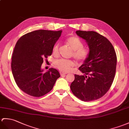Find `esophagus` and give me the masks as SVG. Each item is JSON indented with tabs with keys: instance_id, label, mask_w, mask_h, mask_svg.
Masks as SVG:
<instances>
[{
	"instance_id": "esophagus-1",
	"label": "esophagus",
	"mask_w": 129,
	"mask_h": 129,
	"mask_svg": "<svg viewBox=\"0 0 129 129\" xmlns=\"http://www.w3.org/2000/svg\"><path fill=\"white\" fill-rule=\"evenodd\" d=\"M67 74L66 73H61V72H60V75L61 76H65V75Z\"/></svg>"
}]
</instances>
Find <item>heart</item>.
<instances>
[{
    "mask_svg": "<svg viewBox=\"0 0 129 129\" xmlns=\"http://www.w3.org/2000/svg\"><path fill=\"white\" fill-rule=\"evenodd\" d=\"M65 42L71 48L73 49L71 55L77 61H84L88 57L89 54V49L88 48L83 47V43L80 39L75 36H71L68 38ZM53 54L58 56L59 54V44L56 43L53 47ZM55 67L63 73H67L70 71L71 68L73 67L75 64L73 61L67 59H58L55 61Z\"/></svg>",
    "mask_w": 129,
    "mask_h": 129,
    "instance_id": "b5f03b06",
    "label": "heart"
}]
</instances>
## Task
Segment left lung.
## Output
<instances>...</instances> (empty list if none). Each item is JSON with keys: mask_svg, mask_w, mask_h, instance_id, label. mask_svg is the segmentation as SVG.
<instances>
[{"mask_svg": "<svg viewBox=\"0 0 129 129\" xmlns=\"http://www.w3.org/2000/svg\"><path fill=\"white\" fill-rule=\"evenodd\" d=\"M76 33L88 43L89 54L79 68L85 75H75L71 90L83 101L97 100L108 91L113 83L117 61L115 51L110 41L96 32Z\"/></svg>", "mask_w": 129, "mask_h": 129, "instance_id": "8db88e82", "label": "left lung"}]
</instances>
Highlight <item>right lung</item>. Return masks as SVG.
I'll list each match as a JSON object with an SVG mask.
<instances>
[{"label": "right lung", "mask_w": 129, "mask_h": 129, "mask_svg": "<svg viewBox=\"0 0 129 129\" xmlns=\"http://www.w3.org/2000/svg\"><path fill=\"white\" fill-rule=\"evenodd\" d=\"M61 32L39 29L24 35L16 42L11 58L12 73L17 86L26 94L43 96L52 90L60 76L54 68L43 73L41 66L52 55Z\"/></svg>", "instance_id": "obj_1"}]
</instances>
